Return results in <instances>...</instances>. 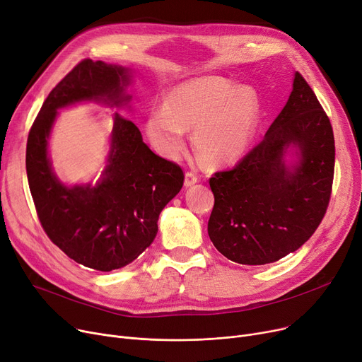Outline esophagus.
<instances>
[{"label": "esophagus", "mask_w": 362, "mask_h": 362, "mask_svg": "<svg viewBox=\"0 0 362 362\" xmlns=\"http://www.w3.org/2000/svg\"><path fill=\"white\" fill-rule=\"evenodd\" d=\"M197 181H199V177L194 174V172H187V174H185V180H184L185 187H192V185H194Z\"/></svg>", "instance_id": "1"}]
</instances>
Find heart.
Returning <instances> with one entry per match:
<instances>
[{
    "label": "heart",
    "instance_id": "obj_1",
    "mask_svg": "<svg viewBox=\"0 0 362 362\" xmlns=\"http://www.w3.org/2000/svg\"><path fill=\"white\" fill-rule=\"evenodd\" d=\"M259 98L250 87H235L218 76L185 81L172 88L166 105L154 107L146 120L151 144L165 158H178L187 128L203 160L221 166L238 160L259 127Z\"/></svg>",
    "mask_w": 362,
    "mask_h": 362
}]
</instances>
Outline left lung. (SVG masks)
Listing matches in <instances>:
<instances>
[{
    "instance_id": "left-lung-1",
    "label": "left lung",
    "mask_w": 362,
    "mask_h": 362,
    "mask_svg": "<svg viewBox=\"0 0 362 362\" xmlns=\"http://www.w3.org/2000/svg\"><path fill=\"white\" fill-rule=\"evenodd\" d=\"M295 148L297 162L284 158ZM334 135L330 119L303 76L264 140L209 180L215 204L208 222L214 246L230 261L265 265L308 242L332 196Z\"/></svg>"
}]
</instances>
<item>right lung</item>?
<instances>
[{"instance_id":"add662e5","label":"right lung","mask_w":362,"mask_h":362,"mask_svg":"<svg viewBox=\"0 0 362 362\" xmlns=\"http://www.w3.org/2000/svg\"><path fill=\"white\" fill-rule=\"evenodd\" d=\"M131 69L79 62L51 90L33 120L26 144V174L45 234L75 262L97 271L136 259L158 234V219L184 184L180 165L154 154L132 120L115 113L107 165L95 185L67 187L48 159L57 110L79 101L128 105Z\"/></svg>"}]
</instances>
